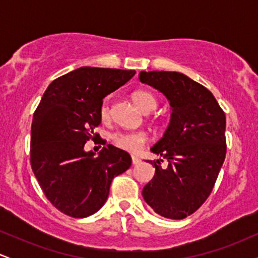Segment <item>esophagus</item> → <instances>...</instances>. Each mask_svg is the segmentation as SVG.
I'll list each match as a JSON object with an SVG mask.
<instances>
[{"mask_svg": "<svg viewBox=\"0 0 258 258\" xmlns=\"http://www.w3.org/2000/svg\"><path fill=\"white\" fill-rule=\"evenodd\" d=\"M141 162V159H138L137 156H132V165H138Z\"/></svg>", "mask_w": 258, "mask_h": 258, "instance_id": "esophagus-1", "label": "esophagus"}]
</instances>
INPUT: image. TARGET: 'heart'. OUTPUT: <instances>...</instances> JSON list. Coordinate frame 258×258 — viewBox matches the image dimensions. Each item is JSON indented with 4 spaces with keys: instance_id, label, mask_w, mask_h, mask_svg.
<instances>
[{
    "instance_id": "heart-1",
    "label": "heart",
    "mask_w": 258,
    "mask_h": 258,
    "mask_svg": "<svg viewBox=\"0 0 258 258\" xmlns=\"http://www.w3.org/2000/svg\"><path fill=\"white\" fill-rule=\"evenodd\" d=\"M132 100L135 105L141 111H153L158 105L156 98L147 90H137L132 93ZM100 117L103 120H109L110 117V108L108 103H103L100 108ZM112 142L117 148L128 153H137L146 144L147 135L144 132H116L112 135Z\"/></svg>"
}]
</instances>
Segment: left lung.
Returning <instances> with one entry per match:
<instances>
[{"mask_svg": "<svg viewBox=\"0 0 258 258\" xmlns=\"http://www.w3.org/2000/svg\"><path fill=\"white\" fill-rule=\"evenodd\" d=\"M139 80L161 92L171 105L166 131L150 150L166 158L148 161L155 167L143 188L146 203L156 214L183 220L211 194L226 159V115L206 87L176 72H141Z\"/></svg>", "mask_w": 258, "mask_h": 258, "instance_id": "1", "label": "left lung"}]
</instances>
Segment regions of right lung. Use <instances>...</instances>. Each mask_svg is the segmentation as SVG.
Masks as SVG:
<instances>
[{"mask_svg":"<svg viewBox=\"0 0 258 258\" xmlns=\"http://www.w3.org/2000/svg\"><path fill=\"white\" fill-rule=\"evenodd\" d=\"M135 70L82 67L55 79L34 112L30 162L46 198L75 218L105 204L114 177L128 170V153L108 144L96 155L86 142L98 137L103 98L125 85Z\"/></svg>","mask_w":258,"mask_h":258,"instance_id":"add662e5","label":"right lung"}]
</instances>
